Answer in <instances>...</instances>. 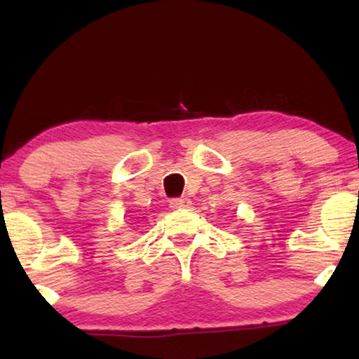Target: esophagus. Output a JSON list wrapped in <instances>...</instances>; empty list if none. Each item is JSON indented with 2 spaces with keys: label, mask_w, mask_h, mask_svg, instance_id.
I'll return each mask as SVG.
<instances>
[{
  "label": "esophagus",
  "mask_w": 359,
  "mask_h": 359,
  "mask_svg": "<svg viewBox=\"0 0 359 359\" xmlns=\"http://www.w3.org/2000/svg\"><path fill=\"white\" fill-rule=\"evenodd\" d=\"M171 209H188L191 208V201L188 198H175L170 201Z\"/></svg>",
  "instance_id": "esophagus-1"
}]
</instances>
